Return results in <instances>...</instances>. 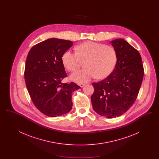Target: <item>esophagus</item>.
I'll return each instance as SVG.
<instances>
[{"instance_id": "1", "label": "esophagus", "mask_w": 159, "mask_h": 159, "mask_svg": "<svg viewBox=\"0 0 159 159\" xmlns=\"http://www.w3.org/2000/svg\"><path fill=\"white\" fill-rule=\"evenodd\" d=\"M85 85V83H82V84H79V86L81 87V88H83V86Z\"/></svg>"}]
</instances>
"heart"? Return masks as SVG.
<instances>
[{
    "mask_svg": "<svg viewBox=\"0 0 159 159\" xmlns=\"http://www.w3.org/2000/svg\"><path fill=\"white\" fill-rule=\"evenodd\" d=\"M77 52L66 51L62 56L64 67L74 71L85 62L83 70H78L70 76L76 83H84L94 77L102 79L109 76L116 67L117 55L113 47L94 42H86L77 46Z\"/></svg>",
    "mask_w": 159,
    "mask_h": 159,
    "instance_id": "b5f03b06",
    "label": "heart"
}]
</instances>
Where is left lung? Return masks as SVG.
<instances>
[{
    "instance_id": "obj_1",
    "label": "left lung",
    "mask_w": 159,
    "mask_h": 159,
    "mask_svg": "<svg viewBox=\"0 0 159 159\" xmlns=\"http://www.w3.org/2000/svg\"><path fill=\"white\" fill-rule=\"evenodd\" d=\"M117 61L113 71L106 79L93 83V109L107 118L126 113L135 102L141 86L144 67L140 53L123 39L111 41Z\"/></svg>"
}]
</instances>
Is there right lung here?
Returning a JSON list of instances; mask_svg holds the SVG:
<instances>
[{
  "label": "right lung",
  "instance_id": "add662e5",
  "mask_svg": "<svg viewBox=\"0 0 159 159\" xmlns=\"http://www.w3.org/2000/svg\"><path fill=\"white\" fill-rule=\"evenodd\" d=\"M73 43L52 38L31 48L27 57L24 79L31 99L38 110L49 117L68 113L72 108L73 92L80 87L62 83L67 77L62 56Z\"/></svg>",
  "mask_w": 159,
  "mask_h": 159
}]
</instances>
